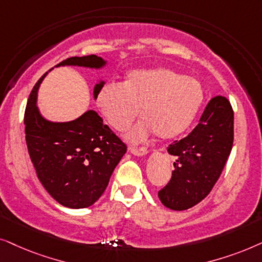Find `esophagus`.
I'll return each mask as SVG.
<instances>
[{
	"mask_svg": "<svg viewBox=\"0 0 262 262\" xmlns=\"http://www.w3.org/2000/svg\"><path fill=\"white\" fill-rule=\"evenodd\" d=\"M129 151H130L132 155H134V156H138V157H142V156L147 155V149H146V148L130 147V148H129Z\"/></svg>",
	"mask_w": 262,
	"mask_h": 262,
	"instance_id": "esophagus-1",
	"label": "esophagus"
}]
</instances>
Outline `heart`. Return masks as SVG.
Instances as JSON below:
<instances>
[{
    "instance_id": "1",
    "label": "heart",
    "mask_w": 262,
    "mask_h": 262,
    "mask_svg": "<svg viewBox=\"0 0 262 262\" xmlns=\"http://www.w3.org/2000/svg\"><path fill=\"white\" fill-rule=\"evenodd\" d=\"M97 105L111 128L123 130L141 113L145 118L125 138L141 141L153 133L160 140H172L193 123L204 102L199 80L170 68L129 72L123 83H106L99 90Z\"/></svg>"
}]
</instances>
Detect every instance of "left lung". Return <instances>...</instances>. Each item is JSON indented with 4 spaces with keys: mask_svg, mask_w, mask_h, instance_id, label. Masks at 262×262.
Wrapping results in <instances>:
<instances>
[{
    "mask_svg": "<svg viewBox=\"0 0 262 262\" xmlns=\"http://www.w3.org/2000/svg\"><path fill=\"white\" fill-rule=\"evenodd\" d=\"M233 142V111L225 97L210 100L191 133L167 147L176 158L170 182L158 191L164 206L184 211L210 194Z\"/></svg>",
    "mask_w": 262,
    "mask_h": 262,
    "instance_id": "1",
    "label": "left lung"
}]
</instances>
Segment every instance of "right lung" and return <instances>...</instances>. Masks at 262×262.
Segmentation results:
<instances>
[{
	"label": "right lung",
	"instance_id": "1",
	"mask_svg": "<svg viewBox=\"0 0 262 262\" xmlns=\"http://www.w3.org/2000/svg\"><path fill=\"white\" fill-rule=\"evenodd\" d=\"M66 66L100 71L106 60L89 55L67 58L55 67ZM49 72L34 85L26 105L25 133L31 162L41 186L58 204L75 210L90 207L106 189L127 147L92 109L67 122L44 117L37 99ZM104 85L105 81L98 79L93 87L95 100Z\"/></svg>",
	"mask_w": 262,
	"mask_h": 262
}]
</instances>
